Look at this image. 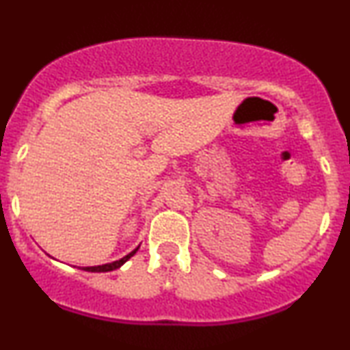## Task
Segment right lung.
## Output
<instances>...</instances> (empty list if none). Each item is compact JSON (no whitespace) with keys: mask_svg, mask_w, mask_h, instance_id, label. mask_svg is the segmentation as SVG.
I'll return each mask as SVG.
<instances>
[{"mask_svg":"<svg viewBox=\"0 0 350 350\" xmlns=\"http://www.w3.org/2000/svg\"><path fill=\"white\" fill-rule=\"evenodd\" d=\"M137 251H138V247H137V250H133L132 252H130V254L125 256V258H122V259H119V260H113V262H111V264H104V266L83 267V271H90V272H109V271H113V269H119V267L122 266V264L125 262V260H129L130 258H132V256H133Z\"/></svg>","mask_w":350,"mask_h":350,"instance_id":"1","label":"right lung"}]
</instances>
